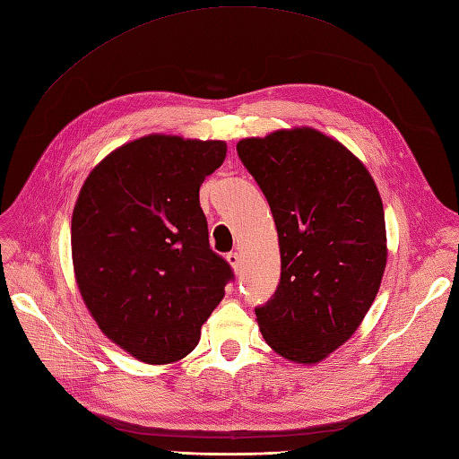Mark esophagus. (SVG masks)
<instances>
[{
	"mask_svg": "<svg viewBox=\"0 0 459 459\" xmlns=\"http://www.w3.org/2000/svg\"><path fill=\"white\" fill-rule=\"evenodd\" d=\"M227 262L232 265L234 273H240V269H242V255H240L238 252H229V254H227Z\"/></svg>",
	"mask_w": 459,
	"mask_h": 459,
	"instance_id": "34e87169",
	"label": "esophagus"
}]
</instances>
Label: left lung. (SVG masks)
<instances>
[{"label": "left lung", "mask_w": 459, "mask_h": 459, "mask_svg": "<svg viewBox=\"0 0 459 459\" xmlns=\"http://www.w3.org/2000/svg\"><path fill=\"white\" fill-rule=\"evenodd\" d=\"M242 164L264 192L279 237L281 281L255 308L262 335L312 364L355 333L385 267L382 199L364 164L312 127L242 139Z\"/></svg>", "instance_id": "1"}]
</instances>
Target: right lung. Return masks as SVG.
<instances>
[{"instance_id": "obj_1", "label": "right lung", "mask_w": 459, "mask_h": 459, "mask_svg": "<svg viewBox=\"0 0 459 459\" xmlns=\"http://www.w3.org/2000/svg\"><path fill=\"white\" fill-rule=\"evenodd\" d=\"M225 141L147 135L104 159L72 219L77 285L102 333L147 364L184 359L234 279L209 248L199 186Z\"/></svg>"}]
</instances>
